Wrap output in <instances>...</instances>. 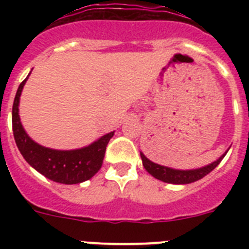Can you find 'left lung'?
Listing matches in <instances>:
<instances>
[{
	"label": "left lung",
	"mask_w": 249,
	"mask_h": 249,
	"mask_svg": "<svg viewBox=\"0 0 249 249\" xmlns=\"http://www.w3.org/2000/svg\"><path fill=\"white\" fill-rule=\"evenodd\" d=\"M226 153H227V152H226ZM226 153L222 155L217 160H214L213 163L208 164V166H204L202 167V168L197 169H188V171L173 169L169 168V167L160 166V164H157L155 163V162L149 160L142 152H141V158H142V163H143V167L146 168L147 172H148L149 175L153 176L155 178H157V179H160V181L173 184H188L192 183V182L198 181V179L203 178L204 176H207L210 172H212L213 169L218 166L219 162L223 160Z\"/></svg>",
	"instance_id": "1"
}]
</instances>
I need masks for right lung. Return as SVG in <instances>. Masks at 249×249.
<instances>
[{"mask_svg": "<svg viewBox=\"0 0 249 249\" xmlns=\"http://www.w3.org/2000/svg\"><path fill=\"white\" fill-rule=\"evenodd\" d=\"M27 78L18 86L12 106L13 137L21 155L31 167L51 181L63 184H77L89 181L100 171L106 147L113 137L114 132L102 136L89 146L72 151H58L36 143L23 129L18 114L19 96Z\"/></svg>", "mask_w": 249, "mask_h": 249, "instance_id": "right-lung-1", "label": "right lung"}]
</instances>
